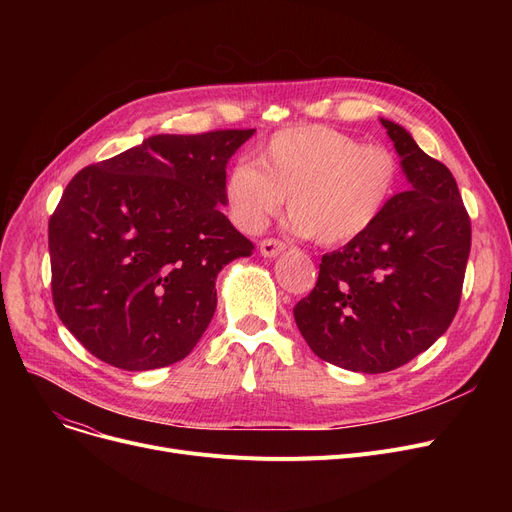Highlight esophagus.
<instances>
[{
	"label": "esophagus",
	"mask_w": 512,
	"mask_h": 512,
	"mask_svg": "<svg viewBox=\"0 0 512 512\" xmlns=\"http://www.w3.org/2000/svg\"><path fill=\"white\" fill-rule=\"evenodd\" d=\"M286 249V245L282 240H276V238H265L259 242V251L265 259H274L278 257L282 251Z\"/></svg>",
	"instance_id": "obj_1"
}]
</instances>
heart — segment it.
<instances>
[{
    "instance_id": "1",
    "label": "heart",
    "mask_w": 512,
    "mask_h": 512,
    "mask_svg": "<svg viewBox=\"0 0 512 512\" xmlns=\"http://www.w3.org/2000/svg\"><path fill=\"white\" fill-rule=\"evenodd\" d=\"M398 178V161L388 149L311 124L272 134L255 161H236L224 195L230 220L249 234L267 224L286 195L288 226L332 247L363 236L382 218Z\"/></svg>"
}]
</instances>
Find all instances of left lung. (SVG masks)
I'll return each mask as SVG.
<instances>
[{
  "mask_svg": "<svg viewBox=\"0 0 512 512\" xmlns=\"http://www.w3.org/2000/svg\"><path fill=\"white\" fill-rule=\"evenodd\" d=\"M409 191L392 197L363 236L321 257L294 321L311 351L332 365L384 373L427 351L459 309L471 222L450 170L411 132L380 118Z\"/></svg>",
  "mask_w": 512,
  "mask_h": 512,
  "instance_id": "left-lung-1",
  "label": "left lung"
}]
</instances>
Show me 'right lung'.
<instances>
[{"mask_svg": "<svg viewBox=\"0 0 512 512\" xmlns=\"http://www.w3.org/2000/svg\"><path fill=\"white\" fill-rule=\"evenodd\" d=\"M253 132L155 134L70 180L49 220L51 294L93 357L147 371L193 351L215 278L255 249L220 211L228 161Z\"/></svg>", "mask_w": 512, "mask_h": 512, "instance_id": "obj_1", "label": "right lung"}]
</instances>
